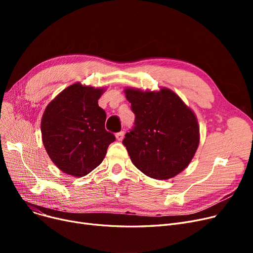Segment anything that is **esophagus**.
<instances>
[{"instance_id":"obj_1","label":"esophagus","mask_w":253,"mask_h":253,"mask_svg":"<svg viewBox=\"0 0 253 253\" xmlns=\"http://www.w3.org/2000/svg\"><path fill=\"white\" fill-rule=\"evenodd\" d=\"M116 138H117V140L121 141L124 138V131H120V132H118V133H116Z\"/></svg>"}]
</instances>
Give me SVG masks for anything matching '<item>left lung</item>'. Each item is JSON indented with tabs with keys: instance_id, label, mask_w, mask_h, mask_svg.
Returning a JSON list of instances; mask_svg holds the SVG:
<instances>
[{
	"instance_id": "8db88e82",
	"label": "left lung",
	"mask_w": 253,
	"mask_h": 253,
	"mask_svg": "<svg viewBox=\"0 0 253 253\" xmlns=\"http://www.w3.org/2000/svg\"><path fill=\"white\" fill-rule=\"evenodd\" d=\"M124 92L135 114L134 127L123 140L132 163L149 177H174L189 166L199 147L195 113L165 87L159 91L125 88Z\"/></svg>"
}]
</instances>
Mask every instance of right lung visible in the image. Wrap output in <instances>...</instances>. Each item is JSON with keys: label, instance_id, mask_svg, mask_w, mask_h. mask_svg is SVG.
Instances as JSON below:
<instances>
[{"label": "right lung", "instance_id": "1", "mask_svg": "<svg viewBox=\"0 0 253 253\" xmlns=\"http://www.w3.org/2000/svg\"><path fill=\"white\" fill-rule=\"evenodd\" d=\"M104 88L75 83L53 99L42 117L45 150L57 168L82 177L95 169L116 137L104 128L105 112L98 105Z\"/></svg>", "mask_w": 253, "mask_h": 253}]
</instances>
